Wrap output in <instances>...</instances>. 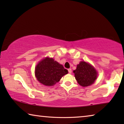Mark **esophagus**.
Returning a JSON list of instances; mask_svg holds the SVG:
<instances>
[{
    "label": "esophagus",
    "mask_w": 124,
    "mask_h": 124,
    "mask_svg": "<svg viewBox=\"0 0 124 124\" xmlns=\"http://www.w3.org/2000/svg\"><path fill=\"white\" fill-rule=\"evenodd\" d=\"M68 72H69V73H72V69H70V68L68 69Z\"/></svg>",
    "instance_id": "obj_1"
}]
</instances>
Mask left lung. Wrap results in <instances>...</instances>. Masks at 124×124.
I'll return each mask as SVG.
<instances>
[{"instance_id": "8db88e82", "label": "left lung", "mask_w": 124, "mask_h": 124, "mask_svg": "<svg viewBox=\"0 0 124 124\" xmlns=\"http://www.w3.org/2000/svg\"><path fill=\"white\" fill-rule=\"evenodd\" d=\"M73 72L78 83L83 87L92 85L97 79V71L91 65L84 61L80 62Z\"/></svg>"}]
</instances>
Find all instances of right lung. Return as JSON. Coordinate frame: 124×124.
Masks as SVG:
<instances>
[{
    "label": "right lung",
    "mask_w": 124,
    "mask_h": 124,
    "mask_svg": "<svg viewBox=\"0 0 124 124\" xmlns=\"http://www.w3.org/2000/svg\"><path fill=\"white\" fill-rule=\"evenodd\" d=\"M68 73L62 64L49 57L41 61L35 69V75L38 80L47 86L55 84Z\"/></svg>",
    "instance_id": "add662e5"
}]
</instances>
